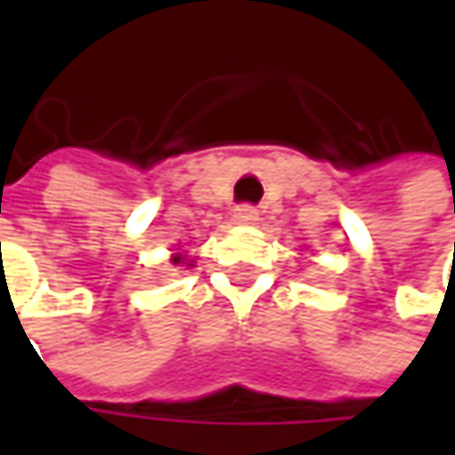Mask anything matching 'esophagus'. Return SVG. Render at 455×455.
<instances>
[{"label":"esophagus","instance_id":"34e87169","mask_svg":"<svg viewBox=\"0 0 455 455\" xmlns=\"http://www.w3.org/2000/svg\"><path fill=\"white\" fill-rule=\"evenodd\" d=\"M233 220H235L237 225H253L255 220H258V210L251 207V204H240L233 212Z\"/></svg>","mask_w":455,"mask_h":455}]
</instances>
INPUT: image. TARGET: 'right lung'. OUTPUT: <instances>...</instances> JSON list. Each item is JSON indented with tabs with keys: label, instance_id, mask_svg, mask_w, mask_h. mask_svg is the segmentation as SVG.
<instances>
[{
	"label": "right lung",
	"instance_id": "1",
	"mask_svg": "<svg viewBox=\"0 0 455 455\" xmlns=\"http://www.w3.org/2000/svg\"><path fill=\"white\" fill-rule=\"evenodd\" d=\"M195 260L192 258H187L184 253H174L172 255V266H192Z\"/></svg>",
	"mask_w": 455,
	"mask_h": 455
}]
</instances>
